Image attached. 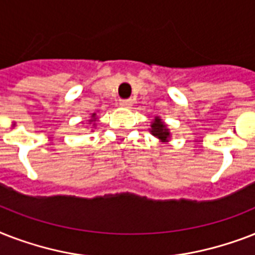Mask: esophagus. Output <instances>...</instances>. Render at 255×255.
Listing matches in <instances>:
<instances>
[{
  "label": "esophagus",
  "mask_w": 255,
  "mask_h": 255,
  "mask_svg": "<svg viewBox=\"0 0 255 255\" xmlns=\"http://www.w3.org/2000/svg\"><path fill=\"white\" fill-rule=\"evenodd\" d=\"M119 104L122 106V107L129 108L132 106V100L131 99H122V100H120Z\"/></svg>",
  "instance_id": "obj_1"
}]
</instances>
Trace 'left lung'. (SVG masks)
Listing matches in <instances>:
<instances>
[{
    "label": "left lung",
    "mask_w": 255,
    "mask_h": 255,
    "mask_svg": "<svg viewBox=\"0 0 255 255\" xmlns=\"http://www.w3.org/2000/svg\"><path fill=\"white\" fill-rule=\"evenodd\" d=\"M149 132L153 136H156L157 139L161 140V141H168V139L170 137L169 129H168L167 126L164 124V122L160 118H155V120L152 122Z\"/></svg>",
    "instance_id": "left-lung-1"
}]
</instances>
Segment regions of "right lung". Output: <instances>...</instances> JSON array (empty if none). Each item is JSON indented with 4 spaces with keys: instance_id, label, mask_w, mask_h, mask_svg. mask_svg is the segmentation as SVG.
Segmentation results:
<instances>
[{
    "instance_id": "obj_1",
    "label": "right lung",
    "mask_w": 255,
    "mask_h": 255,
    "mask_svg": "<svg viewBox=\"0 0 255 255\" xmlns=\"http://www.w3.org/2000/svg\"><path fill=\"white\" fill-rule=\"evenodd\" d=\"M95 115H96V114H92V116H91L92 119L90 120V122H95V119H96V118H95Z\"/></svg>"
}]
</instances>
